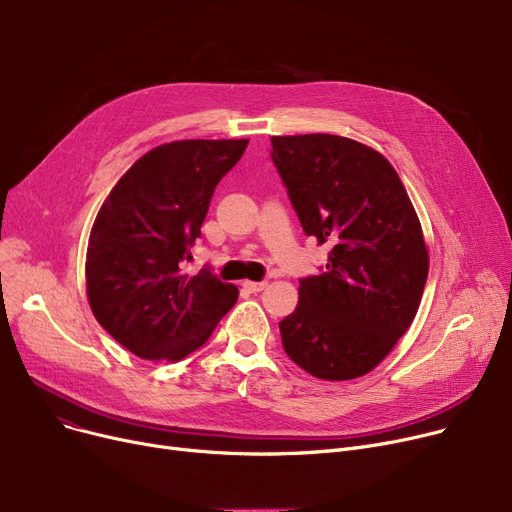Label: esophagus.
<instances>
[{"instance_id": "1", "label": "esophagus", "mask_w": 512, "mask_h": 512, "mask_svg": "<svg viewBox=\"0 0 512 512\" xmlns=\"http://www.w3.org/2000/svg\"><path fill=\"white\" fill-rule=\"evenodd\" d=\"M265 286H267V282H253V280L242 282V288H247L249 292H261Z\"/></svg>"}]
</instances>
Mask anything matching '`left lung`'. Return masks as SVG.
I'll use <instances>...</instances> for the list:
<instances>
[{"instance_id":"1","label":"left lung","mask_w":512,"mask_h":512,"mask_svg":"<svg viewBox=\"0 0 512 512\" xmlns=\"http://www.w3.org/2000/svg\"><path fill=\"white\" fill-rule=\"evenodd\" d=\"M272 159L307 236L332 247L280 321L286 355L313 378L355 380L378 367L417 315L429 253L390 161L338 134L272 137Z\"/></svg>"}]
</instances>
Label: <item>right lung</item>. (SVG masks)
<instances>
[{
    "label": "right lung",
    "mask_w": 512,
    "mask_h": 512,
    "mask_svg": "<svg viewBox=\"0 0 512 512\" xmlns=\"http://www.w3.org/2000/svg\"><path fill=\"white\" fill-rule=\"evenodd\" d=\"M249 139H188L134 161L103 201L87 247V299L99 324L141 359L176 363L201 348L238 288L188 276L215 186Z\"/></svg>",
    "instance_id": "1"
}]
</instances>
